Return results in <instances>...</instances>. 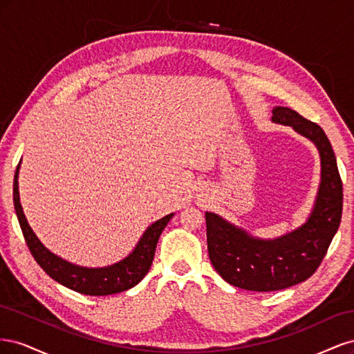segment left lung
<instances>
[{"instance_id":"obj_1","label":"left lung","mask_w":354,"mask_h":354,"mask_svg":"<svg viewBox=\"0 0 354 354\" xmlns=\"http://www.w3.org/2000/svg\"><path fill=\"white\" fill-rule=\"evenodd\" d=\"M272 121L292 127L319 151L320 185L307 221L281 238L259 239L217 214L205 212L208 254L214 269L230 285L257 292L279 291L308 279L322 263L342 214V181L325 131L283 106L273 109Z\"/></svg>"}]
</instances>
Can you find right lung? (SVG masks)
<instances>
[{"mask_svg":"<svg viewBox=\"0 0 354 354\" xmlns=\"http://www.w3.org/2000/svg\"><path fill=\"white\" fill-rule=\"evenodd\" d=\"M19 167L20 165H17L16 168L13 181V202L17 214V220L32 257H34L41 269L44 270L51 279H55L63 286L72 289V291L94 297L111 295L127 291V289L136 286L143 279L149 269H151L160 233H162V230L165 229L168 221L174 214H168V216L159 218L158 221L151 224L143 233L140 241L136 245L134 251L120 263H115L108 267H99V269L81 267L63 260L56 254L48 251L46 246L39 242L37 234L32 232L26 221L22 205H20L17 181Z\"/></svg>","mask_w":354,"mask_h":354,"instance_id":"right-lung-1","label":"right lung"}]
</instances>
